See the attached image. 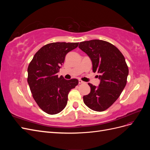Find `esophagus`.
<instances>
[{
  "instance_id": "34e87169",
  "label": "esophagus",
  "mask_w": 150,
  "mask_h": 150,
  "mask_svg": "<svg viewBox=\"0 0 150 150\" xmlns=\"http://www.w3.org/2000/svg\"><path fill=\"white\" fill-rule=\"evenodd\" d=\"M84 81H83L82 80H81V79H79V84H83V83H84Z\"/></svg>"
}]
</instances>
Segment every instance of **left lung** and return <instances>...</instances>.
Returning <instances> with one entry per match:
<instances>
[{"instance_id": "8db88e82", "label": "left lung", "mask_w": 150, "mask_h": 150, "mask_svg": "<svg viewBox=\"0 0 150 150\" xmlns=\"http://www.w3.org/2000/svg\"><path fill=\"white\" fill-rule=\"evenodd\" d=\"M79 47L90 57L93 71L99 74V86L88 83L89 94L83 96L84 104L92 110L103 111L120 96L127 83L129 70L124 56L112 44L94 39L79 43Z\"/></svg>"}]
</instances>
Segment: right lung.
<instances>
[{"label": "right lung", "instance_id": "obj_1", "mask_svg": "<svg viewBox=\"0 0 150 150\" xmlns=\"http://www.w3.org/2000/svg\"><path fill=\"white\" fill-rule=\"evenodd\" d=\"M79 42H53L35 54L28 66V82L33 98L42 111L56 115L66 107L68 94L78 84L77 79H65L57 75L66 54Z\"/></svg>", "mask_w": 150, "mask_h": 150}]
</instances>
